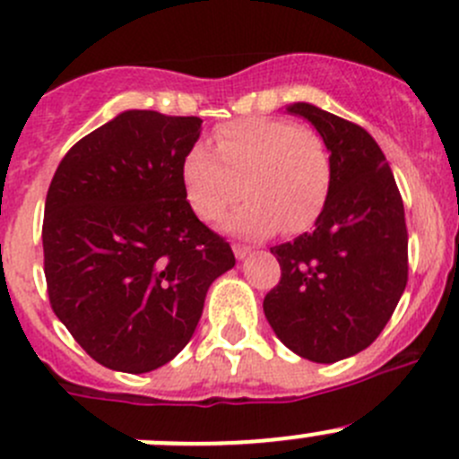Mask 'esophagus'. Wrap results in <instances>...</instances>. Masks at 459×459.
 Instances as JSON below:
<instances>
[{
	"mask_svg": "<svg viewBox=\"0 0 459 459\" xmlns=\"http://www.w3.org/2000/svg\"><path fill=\"white\" fill-rule=\"evenodd\" d=\"M233 253L238 259H244L251 253V247H247V244H233Z\"/></svg>",
	"mask_w": 459,
	"mask_h": 459,
	"instance_id": "obj_1",
	"label": "esophagus"
}]
</instances>
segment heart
Returning <instances> with one entry per match:
<instances>
[{"label": "heart", "mask_w": 459, "mask_h": 459, "mask_svg": "<svg viewBox=\"0 0 459 459\" xmlns=\"http://www.w3.org/2000/svg\"><path fill=\"white\" fill-rule=\"evenodd\" d=\"M243 186L239 187L238 184ZM193 211L215 221L244 195L230 229L247 235L307 230L322 215L333 186L326 142L284 117H247L212 131V152L195 146L182 161Z\"/></svg>", "instance_id": "heart-1"}]
</instances>
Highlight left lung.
Returning <instances> with one entry per match:
<instances>
[{
    "label": "left lung",
    "mask_w": 459,
    "mask_h": 459,
    "mask_svg": "<svg viewBox=\"0 0 459 459\" xmlns=\"http://www.w3.org/2000/svg\"><path fill=\"white\" fill-rule=\"evenodd\" d=\"M331 151L333 186L316 230L273 247L281 277L264 298L275 335L299 358L331 364L377 340L409 281L404 204L377 142L313 104H290Z\"/></svg>",
    "instance_id": "obj_1"
}]
</instances>
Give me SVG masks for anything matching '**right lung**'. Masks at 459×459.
<instances>
[{
    "mask_svg": "<svg viewBox=\"0 0 459 459\" xmlns=\"http://www.w3.org/2000/svg\"><path fill=\"white\" fill-rule=\"evenodd\" d=\"M200 117L126 110L59 161L44 208L50 307L101 367L148 373L195 333L230 244L186 202L182 161Z\"/></svg>",
    "mask_w": 459,
    "mask_h": 459,
    "instance_id": "1",
    "label": "right lung"
}]
</instances>
